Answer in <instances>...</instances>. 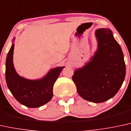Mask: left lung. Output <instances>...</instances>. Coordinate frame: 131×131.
I'll use <instances>...</instances> for the list:
<instances>
[{
	"mask_svg": "<svg viewBox=\"0 0 131 131\" xmlns=\"http://www.w3.org/2000/svg\"><path fill=\"white\" fill-rule=\"evenodd\" d=\"M97 49L90 61L74 72L72 81L84 100L100 103L114 96L126 75V65L120 46L111 29L96 30Z\"/></svg>",
	"mask_w": 131,
	"mask_h": 131,
	"instance_id": "obj_1",
	"label": "left lung"
}]
</instances>
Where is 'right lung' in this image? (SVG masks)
I'll return each instance as SVG.
<instances>
[{"instance_id": "add662e5", "label": "right lung", "mask_w": 131, "mask_h": 131, "mask_svg": "<svg viewBox=\"0 0 131 131\" xmlns=\"http://www.w3.org/2000/svg\"><path fill=\"white\" fill-rule=\"evenodd\" d=\"M14 47L13 43L6 59L5 78L8 88L16 100L25 106L37 108L45 105L52 98L53 84L64 67L52 69L40 79H27L19 76L14 67Z\"/></svg>"}]
</instances>
